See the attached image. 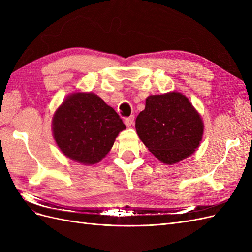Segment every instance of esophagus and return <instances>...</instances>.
<instances>
[{
	"label": "esophagus",
	"mask_w": 252,
	"mask_h": 252,
	"mask_svg": "<svg viewBox=\"0 0 252 252\" xmlns=\"http://www.w3.org/2000/svg\"><path fill=\"white\" fill-rule=\"evenodd\" d=\"M133 123H134V116L128 117V118L125 119V124H126V126L130 127L131 125H133Z\"/></svg>",
	"instance_id": "obj_1"
}]
</instances>
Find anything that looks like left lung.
Masks as SVG:
<instances>
[{"label":"left lung","instance_id":"left-lung-1","mask_svg":"<svg viewBox=\"0 0 252 252\" xmlns=\"http://www.w3.org/2000/svg\"><path fill=\"white\" fill-rule=\"evenodd\" d=\"M203 122L188 98L177 91L147 97L135 120L145 146L159 161L174 164L186 158L200 145Z\"/></svg>","mask_w":252,"mask_h":252}]
</instances>
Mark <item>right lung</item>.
<instances>
[{"mask_svg": "<svg viewBox=\"0 0 252 252\" xmlns=\"http://www.w3.org/2000/svg\"><path fill=\"white\" fill-rule=\"evenodd\" d=\"M125 128L114 109L91 93L68 96L52 120L53 136L63 154L88 165L100 162Z\"/></svg>", "mask_w": 252, "mask_h": 252, "instance_id": "add662e5", "label": "right lung"}]
</instances>
